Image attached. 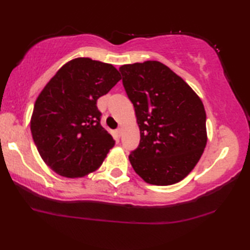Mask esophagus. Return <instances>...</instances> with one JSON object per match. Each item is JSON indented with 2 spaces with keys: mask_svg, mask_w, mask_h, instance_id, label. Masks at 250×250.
Here are the masks:
<instances>
[{
  "mask_svg": "<svg viewBox=\"0 0 250 250\" xmlns=\"http://www.w3.org/2000/svg\"><path fill=\"white\" fill-rule=\"evenodd\" d=\"M116 133H117L118 137H121V134H122V130H121V128H118V129L116 130Z\"/></svg>",
  "mask_w": 250,
  "mask_h": 250,
  "instance_id": "obj_1",
  "label": "esophagus"
}]
</instances>
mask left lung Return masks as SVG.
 I'll return each instance as SVG.
<instances>
[{"label":"left lung","instance_id":"left-lung-1","mask_svg":"<svg viewBox=\"0 0 250 250\" xmlns=\"http://www.w3.org/2000/svg\"><path fill=\"white\" fill-rule=\"evenodd\" d=\"M119 71L140 129V143L129 155L131 166L149 184L177 183L204 152V104L180 76L160 62L124 65Z\"/></svg>","mask_w":250,"mask_h":250}]
</instances>
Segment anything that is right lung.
Instances as JSON below:
<instances>
[{
    "mask_svg": "<svg viewBox=\"0 0 250 250\" xmlns=\"http://www.w3.org/2000/svg\"><path fill=\"white\" fill-rule=\"evenodd\" d=\"M120 79L112 65L79 57L62 66L37 97L32 137L57 174L83 177L103 164L115 140L100 125L97 100Z\"/></svg>",
    "mask_w": 250,
    "mask_h": 250,
    "instance_id": "1",
    "label": "right lung"
}]
</instances>
